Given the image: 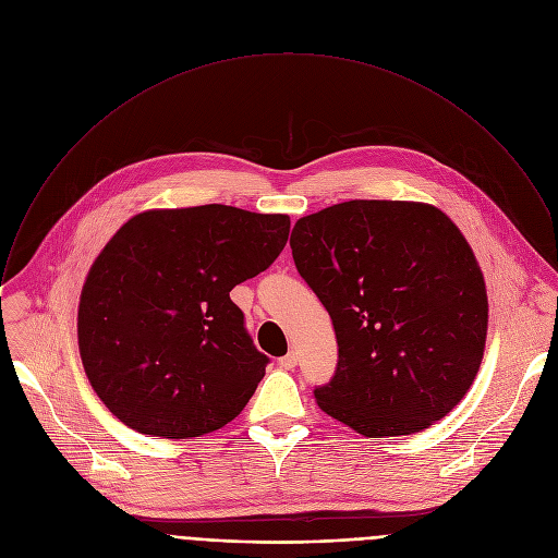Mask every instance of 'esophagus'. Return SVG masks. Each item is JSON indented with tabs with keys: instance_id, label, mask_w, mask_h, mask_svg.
Listing matches in <instances>:
<instances>
[{
	"instance_id": "esophagus-1",
	"label": "esophagus",
	"mask_w": 558,
	"mask_h": 558,
	"mask_svg": "<svg viewBox=\"0 0 558 558\" xmlns=\"http://www.w3.org/2000/svg\"><path fill=\"white\" fill-rule=\"evenodd\" d=\"M278 364H280V368H287V371L295 368V366H298V353H295V351H289L284 357L278 360Z\"/></svg>"
}]
</instances>
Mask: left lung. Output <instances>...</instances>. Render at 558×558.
I'll use <instances>...</instances> for the list:
<instances>
[{
    "instance_id": "1",
    "label": "left lung",
    "mask_w": 558,
    "mask_h": 558,
    "mask_svg": "<svg viewBox=\"0 0 558 558\" xmlns=\"http://www.w3.org/2000/svg\"><path fill=\"white\" fill-rule=\"evenodd\" d=\"M289 245L338 338L317 407L364 437L446 417L480 371L488 331L484 276L457 225L424 203L349 201L300 218Z\"/></svg>"
}]
</instances>
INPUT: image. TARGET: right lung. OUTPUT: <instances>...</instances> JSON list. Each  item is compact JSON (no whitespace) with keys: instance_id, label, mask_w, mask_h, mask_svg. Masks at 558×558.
<instances>
[{"instance_id":"obj_1","label":"right lung","mask_w":558,"mask_h":558,"mask_svg":"<svg viewBox=\"0 0 558 558\" xmlns=\"http://www.w3.org/2000/svg\"><path fill=\"white\" fill-rule=\"evenodd\" d=\"M289 216L229 205L130 218L95 260L78 302V351L101 402L166 439L222 428L247 407L269 357L229 291L284 250Z\"/></svg>"}]
</instances>
